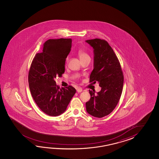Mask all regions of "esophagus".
Returning <instances> with one entry per match:
<instances>
[{
	"label": "esophagus",
	"instance_id": "esophagus-1",
	"mask_svg": "<svg viewBox=\"0 0 159 159\" xmlns=\"http://www.w3.org/2000/svg\"><path fill=\"white\" fill-rule=\"evenodd\" d=\"M77 91L78 93H81V92L82 91V89L81 88H77Z\"/></svg>",
	"mask_w": 159,
	"mask_h": 159
}]
</instances>
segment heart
<instances>
[{
  "label": "heart",
  "mask_w": 159,
  "mask_h": 159,
  "mask_svg": "<svg viewBox=\"0 0 159 159\" xmlns=\"http://www.w3.org/2000/svg\"><path fill=\"white\" fill-rule=\"evenodd\" d=\"M78 56H79L80 59L86 57H89L88 56V54L87 53H86L84 51H83L82 50H80V51H78Z\"/></svg>",
  "instance_id": "heart-1"
}]
</instances>
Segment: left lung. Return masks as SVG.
Instances as JSON below:
<instances>
[{"label":"left lung","instance_id":"1","mask_svg":"<svg viewBox=\"0 0 159 159\" xmlns=\"http://www.w3.org/2000/svg\"><path fill=\"white\" fill-rule=\"evenodd\" d=\"M93 49L94 68L90 82H97L101 90L97 94L89 90L90 99L86 103V111L96 118L110 114L122 94L124 78L120 65L114 52L104 40L85 41Z\"/></svg>","mask_w":159,"mask_h":159}]
</instances>
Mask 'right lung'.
Segmentation results:
<instances>
[{"mask_svg":"<svg viewBox=\"0 0 159 159\" xmlns=\"http://www.w3.org/2000/svg\"><path fill=\"white\" fill-rule=\"evenodd\" d=\"M71 39H49L36 54L30 65L28 83L34 101L42 111L52 116L64 113L76 90L60 89L54 78L65 72V60L71 51Z\"/></svg>","mask_w":159,"mask_h":159,"instance_id":"1","label":"right lung"}]
</instances>
